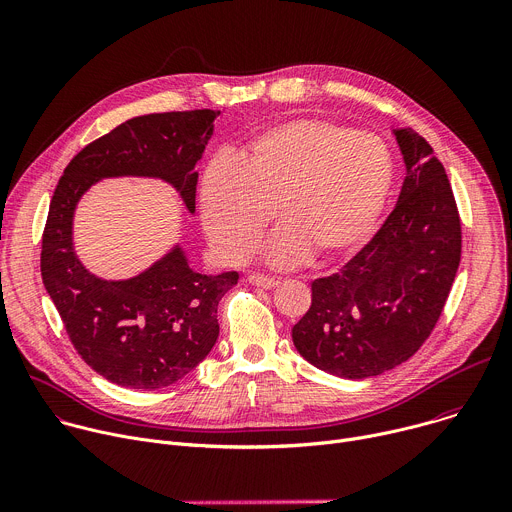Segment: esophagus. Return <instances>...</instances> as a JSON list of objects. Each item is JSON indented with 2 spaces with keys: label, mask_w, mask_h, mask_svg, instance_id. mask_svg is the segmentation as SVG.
<instances>
[{
  "label": "esophagus",
  "mask_w": 512,
  "mask_h": 512,
  "mask_svg": "<svg viewBox=\"0 0 512 512\" xmlns=\"http://www.w3.org/2000/svg\"><path fill=\"white\" fill-rule=\"evenodd\" d=\"M249 283L257 285V287H263V289H273L279 281L271 275H261V273H251L249 275Z\"/></svg>",
  "instance_id": "1"
}]
</instances>
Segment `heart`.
Segmentation results:
<instances>
[{
	"mask_svg": "<svg viewBox=\"0 0 512 512\" xmlns=\"http://www.w3.org/2000/svg\"><path fill=\"white\" fill-rule=\"evenodd\" d=\"M393 186V158L371 131L298 117L267 127L243 145L237 164L210 162L200 180V214L214 251L247 261L273 208L281 227L265 255L296 265L354 253L379 221Z\"/></svg>",
	"mask_w": 512,
	"mask_h": 512,
	"instance_id": "b5f03b06",
	"label": "heart"
}]
</instances>
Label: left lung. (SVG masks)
Returning <instances> with one entry per match:
<instances>
[{"label": "left lung", "instance_id": "8db88e82", "mask_svg": "<svg viewBox=\"0 0 512 512\" xmlns=\"http://www.w3.org/2000/svg\"><path fill=\"white\" fill-rule=\"evenodd\" d=\"M391 131L407 172L393 212L338 273L312 283V306L291 328L298 352L342 379L409 360L440 320L460 265L462 227L442 162L411 127Z\"/></svg>", "mask_w": 512, "mask_h": 512}]
</instances>
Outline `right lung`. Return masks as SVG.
Returning a JSON list of instances; mask_svg holds the SVG:
<instances>
[{
	"mask_svg": "<svg viewBox=\"0 0 512 512\" xmlns=\"http://www.w3.org/2000/svg\"><path fill=\"white\" fill-rule=\"evenodd\" d=\"M221 111L196 109L133 117L89 143L66 166L50 200L40 271L70 342L107 381L137 391L168 387L206 358L218 338L216 308L239 273L204 275L176 243L127 279L89 271L72 241L83 194L105 178H154L196 210V162Z\"/></svg>",
	"mask_w": 512,
	"mask_h": 512,
	"instance_id": "obj_1",
	"label": "right lung"
}]
</instances>
